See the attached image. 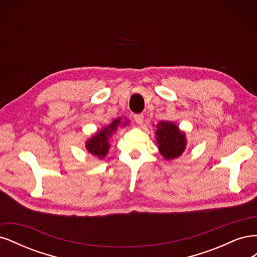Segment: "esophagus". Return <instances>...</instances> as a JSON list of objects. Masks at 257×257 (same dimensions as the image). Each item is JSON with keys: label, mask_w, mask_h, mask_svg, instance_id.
I'll use <instances>...</instances> for the list:
<instances>
[{"label": "esophagus", "mask_w": 257, "mask_h": 257, "mask_svg": "<svg viewBox=\"0 0 257 257\" xmlns=\"http://www.w3.org/2000/svg\"><path fill=\"white\" fill-rule=\"evenodd\" d=\"M134 120L136 121L137 124H139V125H141V124H143V122H144V114L143 113H136V114H134Z\"/></svg>", "instance_id": "esophagus-1"}]
</instances>
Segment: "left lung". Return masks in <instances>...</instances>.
<instances>
[{"instance_id": "obj_1", "label": "left lung", "mask_w": 257, "mask_h": 257, "mask_svg": "<svg viewBox=\"0 0 257 257\" xmlns=\"http://www.w3.org/2000/svg\"><path fill=\"white\" fill-rule=\"evenodd\" d=\"M157 141L161 154L167 160L180 157L186 146L184 133H181L178 126L170 122H160Z\"/></svg>"}]
</instances>
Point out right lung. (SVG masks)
<instances>
[{
	"label": "right lung",
	"instance_id": "right-lung-1",
	"mask_svg": "<svg viewBox=\"0 0 257 257\" xmlns=\"http://www.w3.org/2000/svg\"><path fill=\"white\" fill-rule=\"evenodd\" d=\"M121 119H115L110 125H108L104 127L102 131H99L98 133L93 136L90 141L85 144V147H87L88 151L93 154L96 155L97 158L103 159L106 153L108 152V149H109V144H108V138L111 137V133L115 131V128L118 127L120 124Z\"/></svg>",
	"mask_w": 257,
	"mask_h": 257
}]
</instances>
